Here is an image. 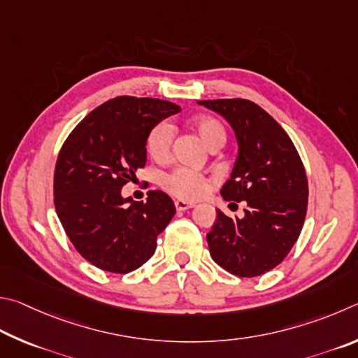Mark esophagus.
Here are the masks:
<instances>
[{
  "label": "esophagus",
  "instance_id": "obj_1",
  "mask_svg": "<svg viewBox=\"0 0 358 358\" xmlns=\"http://www.w3.org/2000/svg\"><path fill=\"white\" fill-rule=\"evenodd\" d=\"M174 204H176V209H178V210H187V209H192L193 208L192 203L180 201V199H178V201H174Z\"/></svg>",
  "mask_w": 358,
  "mask_h": 358
}]
</instances>
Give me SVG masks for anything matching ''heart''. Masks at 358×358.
<instances>
[{
    "mask_svg": "<svg viewBox=\"0 0 358 358\" xmlns=\"http://www.w3.org/2000/svg\"><path fill=\"white\" fill-rule=\"evenodd\" d=\"M192 129L201 138V141L210 150H218L227 143V127L220 119L214 116H199L193 119ZM174 141V129L171 124L159 122L149 130L146 136L148 154L155 162H166L171 157ZM210 179L208 176L195 171L190 168H176L173 171L162 176L160 185L169 195L182 199V201H193L203 198L210 189Z\"/></svg>",
    "mask_w": 358,
    "mask_h": 358,
    "instance_id": "b5f03b06",
    "label": "heart"
}]
</instances>
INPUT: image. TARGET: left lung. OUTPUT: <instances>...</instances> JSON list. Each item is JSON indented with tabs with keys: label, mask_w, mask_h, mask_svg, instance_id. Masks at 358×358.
<instances>
[{
	"label": "left lung",
	"mask_w": 358,
	"mask_h": 358,
	"mask_svg": "<svg viewBox=\"0 0 358 358\" xmlns=\"http://www.w3.org/2000/svg\"><path fill=\"white\" fill-rule=\"evenodd\" d=\"M231 124L239 154L222 187L224 201H243V218L217 209L208 234L212 259L237 277H258L277 267L303 228L308 179L296 146L267 111L245 99L199 100Z\"/></svg>",
	"instance_id": "left-lung-1"
}]
</instances>
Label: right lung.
<instances>
[{
	"label": "right lung",
	"mask_w": 358,
	"mask_h": 358,
	"mask_svg": "<svg viewBox=\"0 0 358 358\" xmlns=\"http://www.w3.org/2000/svg\"><path fill=\"white\" fill-rule=\"evenodd\" d=\"M180 111L160 99L119 96L92 110L62 144L55 166V209L77 252L99 268L129 273L157 248L176 214L160 190L146 201L122 198V187L146 165L149 130Z\"/></svg>",
	"instance_id": "add662e5"
}]
</instances>
